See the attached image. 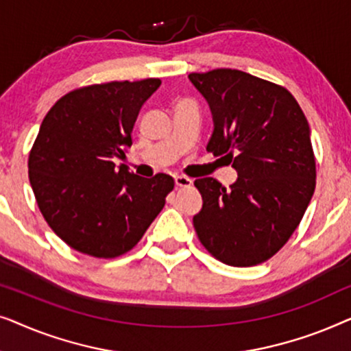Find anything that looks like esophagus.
Masks as SVG:
<instances>
[{
  "label": "esophagus",
  "mask_w": 351,
  "mask_h": 351,
  "mask_svg": "<svg viewBox=\"0 0 351 351\" xmlns=\"http://www.w3.org/2000/svg\"><path fill=\"white\" fill-rule=\"evenodd\" d=\"M174 182H176L177 189H189V186L193 185L191 179H189V177H185V176H176Z\"/></svg>",
  "instance_id": "1"
}]
</instances>
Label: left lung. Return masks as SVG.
<instances>
[{
    "mask_svg": "<svg viewBox=\"0 0 351 351\" xmlns=\"http://www.w3.org/2000/svg\"><path fill=\"white\" fill-rule=\"evenodd\" d=\"M189 78L213 113L208 152L228 156L238 172L228 190L213 177L195 180L203 196L196 234L217 261L257 265L285 246L313 196L308 121L289 90L246 71L217 69Z\"/></svg>",
    "mask_w": 351,
    "mask_h": 351,
    "instance_id": "left-lung-1",
    "label": "left lung"
}]
</instances>
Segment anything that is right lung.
Returning <instances> with one entry per match:
<instances>
[{
	"mask_svg": "<svg viewBox=\"0 0 351 351\" xmlns=\"http://www.w3.org/2000/svg\"><path fill=\"white\" fill-rule=\"evenodd\" d=\"M161 80L112 81L71 90L43 119L28 177L43 217L75 251L123 256L141 241L174 189V179L138 177L114 158L132 145L142 105Z\"/></svg>",
	"mask_w": 351,
	"mask_h": 351,
	"instance_id": "add662e5",
	"label": "right lung"
}]
</instances>
